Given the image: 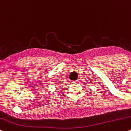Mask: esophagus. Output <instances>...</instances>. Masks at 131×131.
Returning <instances> with one entry per match:
<instances>
[{
  "mask_svg": "<svg viewBox=\"0 0 131 131\" xmlns=\"http://www.w3.org/2000/svg\"><path fill=\"white\" fill-rule=\"evenodd\" d=\"M73 82H74V83H78V82H79V80H76V81H73Z\"/></svg>",
  "mask_w": 131,
  "mask_h": 131,
  "instance_id": "esophagus-1",
  "label": "esophagus"
}]
</instances>
